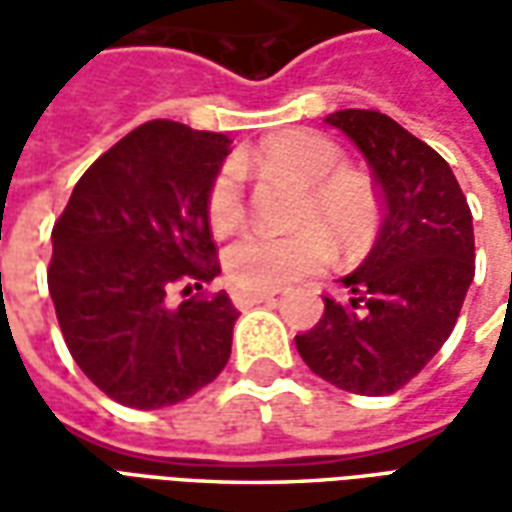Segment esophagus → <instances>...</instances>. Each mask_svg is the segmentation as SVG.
I'll use <instances>...</instances> for the list:
<instances>
[{
  "mask_svg": "<svg viewBox=\"0 0 512 512\" xmlns=\"http://www.w3.org/2000/svg\"><path fill=\"white\" fill-rule=\"evenodd\" d=\"M263 301H274V293H257V290H233V304L238 310H249L255 304H263Z\"/></svg>",
  "mask_w": 512,
  "mask_h": 512,
  "instance_id": "1",
  "label": "esophagus"
}]
</instances>
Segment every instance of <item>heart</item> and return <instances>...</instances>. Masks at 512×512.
Segmentation results:
<instances>
[{
    "label": "heart",
    "instance_id": "obj_1",
    "mask_svg": "<svg viewBox=\"0 0 512 512\" xmlns=\"http://www.w3.org/2000/svg\"><path fill=\"white\" fill-rule=\"evenodd\" d=\"M244 161L304 186L296 222L307 227L285 235L255 230L238 238L227 249L224 266L241 290L268 293L318 274L332 260L327 232L337 235L348 249L365 246L376 233V189L365 175L345 169V153L332 139L312 131H282L260 139ZM244 211L241 172L224 164L208 186V224L216 233H230L241 224Z\"/></svg>",
    "mask_w": 512,
    "mask_h": 512
}]
</instances>
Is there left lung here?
Here are the masks:
<instances>
[{
  "label": "left lung",
  "instance_id": "8db88e82",
  "mask_svg": "<svg viewBox=\"0 0 512 512\" xmlns=\"http://www.w3.org/2000/svg\"><path fill=\"white\" fill-rule=\"evenodd\" d=\"M373 169L384 222L370 255L343 279L348 301L326 310L296 348L315 376L354 395H392L417 376L455 329L474 279L469 202L450 164L376 109L326 117Z\"/></svg>",
  "mask_w": 512,
  "mask_h": 512
}]
</instances>
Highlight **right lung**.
I'll return each mask as SVG.
<instances>
[{
  "label": "right lung",
  "mask_w": 512,
  "mask_h": 512,
  "mask_svg": "<svg viewBox=\"0 0 512 512\" xmlns=\"http://www.w3.org/2000/svg\"><path fill=\"white\" fill-rule=\"evenodd\" d=\"M230 139L150 120L95 158L54 222L49 293L73 362L104 395L164 408L230 359L238 310L205 293L222 271L208 186ZM175 292L191 295L171 304Z\"/></svg>",
  "instance_id": "obj_1"
}]
</instances>
